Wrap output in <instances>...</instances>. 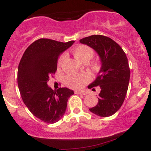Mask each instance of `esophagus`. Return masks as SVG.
<instances>
[{"label":"esophagus","mask_w":151,"mask_h":151,"mask_svg":"<svg viewBox=\"0 0 151 151\" xmlns=\"http://www.w3.org/2000/svg\"><path fill=\"white\" fill-rule=\"evenodd\" d=\"M75 93L77 94H80V95H86V92H84V91H76Z\"/></svg>","instance_id":"1"}]
</instances>
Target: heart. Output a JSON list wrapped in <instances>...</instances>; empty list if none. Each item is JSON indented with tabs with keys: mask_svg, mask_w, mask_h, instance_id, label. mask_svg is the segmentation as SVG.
I'll return each mask as SVG.
<instances>
[{
	"mask_svg": "<svg viewBox=\"0 0 151 151\" xmlns=\"http://www.w3.org/2000/svg\"><path fill=\"white\" fill-rule=\"evenodd\" d=\"M74 57L82 63L86 64L92 59L94 55V51L89 46L86 45H79L72 50ZM64 61V56H61L58 60V66L62 65ZM89 79V75L86 73L70 74L65 77L66 85L73 89H79Z\"/></svg>",
	"mask_w": 151,
	"mask_h": 151,
	"instance_id": "1",
	"label": "heart"
}]
</instances>
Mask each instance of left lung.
I'll use <instances>...</instances> for the list:
<instances>
[{"mask_svg": "<svg viewBox=\"0 0 151 151\" xmlns=\"http://www.w3.org/2000/svg\"><path fill=\"white\" fill-rule=\"evenodd\" d=\"M79 42L94 50L101 63L96 79L88 86L89 89H101L98 104L89 111L99 116H110L121 108L127 93L130 79L127 57L120 45L106 36L93 35Z\"/></svg>", "mask_w": 151, "mask_h": 151, "instance_id": "left-lung-1", "label": "left lung"}]
</instances>
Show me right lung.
<instances>
[{"mask_svg": "<svg viewBox=\"0 0 151 151\" xmlns=\"http://www.w3.org/2000/svg\"><path fill=\"white\" fill-rule=\"evenodd\" d=\"M74 42L41 38L26 49L19 63L18 85L22 101L35 116L45 123L61 119L68 99L74 94L66 87L54 91L47 84L50 76L55 74L60 54Z\"/></svg>", "mask_w": 151, "mask_h": 151, "instance_id": "right-lung-1", "label": "right lung"}]
</instances>
